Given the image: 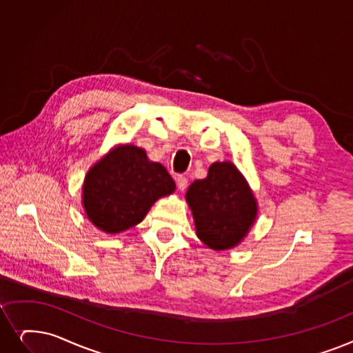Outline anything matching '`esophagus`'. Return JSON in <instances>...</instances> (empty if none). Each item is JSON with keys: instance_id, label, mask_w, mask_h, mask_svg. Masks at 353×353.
<instances>
[{"instance_id": "1", "label": "esophagus", "mask_w": 353, "mask_h": 353, "mask_svg": "<svg viewBox=\"0 0 353 353\" xmlns=\"http://www.w3.org/2000/svg\"><path fill=\"white\" fill-rule=\"evenodd\" d=\"M176 185L179 188V190H186V188H188V179L185 176H177L176 177Z\"/></svg>"}]
</instances>
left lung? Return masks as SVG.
<instances>
[{
	"mask_svg": "<svg viewBox=\"0 0 353 353\" xmlns=\"http://www.w3.org/2000/svg\"><path fill=\"white\" fill-rule=\"evenodd\" d=\"M196 235L214 251L231 250L252 228L258 205L247 180L231 161H216L208 177L188 189Z\"/></svg>",
	"mask_w": 353,
	"mask_h": 353,
	"instance_id": "left-lung-1",
	"label": "left lung"
}]
</instances>
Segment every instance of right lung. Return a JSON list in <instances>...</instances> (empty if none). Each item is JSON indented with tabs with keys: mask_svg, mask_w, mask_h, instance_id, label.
<instances>
[{
	"mask_svg": "<svg viewBox=\"0 0 353 353\" xmlns=\"http://www.w3.org/2000/svg\"><path fill=\"white\" fill-rule=\"evenodd\" d=\"M176 190L160 163L131 144L117 145L89 168L82 188L88 219L106 234H119L140 223L150 208Z\"/></svg>",
	"mask_w": 353,
	"mask_h": 353,
	"instance_id": "obj_1",
	"label": "right lung"
}]
</instances>
